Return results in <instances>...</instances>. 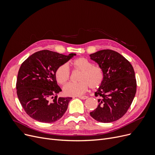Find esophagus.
Here are the masks:
<instances>
[{"mask_svg": "<svg viewBox=\"0 0 155 155\" xmlns=\"http://www.w3.org/2000/svg\"><path fill=\"white\" fill-rule=\"evenodd\" d=\"M78 97L80 98V99H81V100H86L88 98L87 96H78Z\"/></svg>", "mask_w": 155, "mask_h": 155, "instance_id": "obj_1", "label": "esophagus"}]
</instances>
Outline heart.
Returning <instances> with one entry per match:
<instances>
[{"instance_id":"obj_1","label":"heart","mask_w":155,"mask_h":155,"mask_svg":"<svg viewBox=\"0 0 155 155\" xmlns=\"http://www.w3.org/2000/svg\"><path fill=\"white\" fill-rule=\"evenodd\" d=\"M75 71L80 72L78 83H70L63 87V92L66 96H78L85 93L88 87L92 90L100 87L104 82V74L102 69L88 59L81 57L75 59L70 63ZM55 79L58 83L63 85L70 78V72L67 64L59 66L55 71Z\"/></svg>"}]
</instances>
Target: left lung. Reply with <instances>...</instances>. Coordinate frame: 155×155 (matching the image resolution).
I'll return each instance as SVG.
<instances>
[{"label":"left lung","mask_w":155,"mask_h":155,"mask_svg":"<svg viewBox=\"0 0 155 155\" xmlns=\"http://www.w3.org/2000/svg\"><path fill=\"white\" fill-rule=\"evenodd\" d=\"M90 57L104 74V82L95 92L98 105L90 114L102 123L118 120L128 110L137 92L133 67L123 55L112 50L97 51Z\"/></svg>","instance_id":"obj_1"}]
</instances>
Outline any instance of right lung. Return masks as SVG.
<instances>
[{"label":"right lung","mask_w":155,"mask_h":155,"mask_svg":"<svg viewBox=\"0 0 155 155\" xmlns=\"http://www.w3.org/2000/svg\"><path fill=\"white\" fill-rule=\"evenodd\" d=\"M76 55L44 50L31 55L22 63L17 76V94L22 108L31 118L53 123L63 116L72 97H58L61 89L56 81L55 71Z\"/></svg>","instance_id":"add662e5"}]
</instances>
